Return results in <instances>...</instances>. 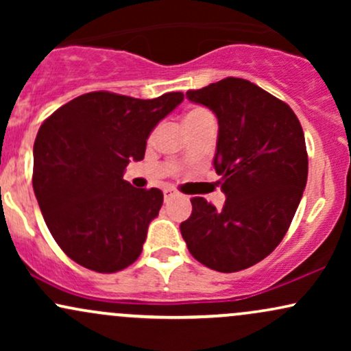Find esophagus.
I'll use <instances>...</instances> for the list:
<instances>
[{"label": "esophagus", "mask_w": 351, "mask_h": 351, "mask_svg": "<svg viewBox=\"0 0 351 351\" xmlns=\"http://www.w3.org/2000/svg\"><path fill=\"white\" fill-rule=\"evenodd\" d=\"M176 195H178V191H175V189H173V188H165V189H163V196H165V201H168V199L175 198Z\"/></svg>", "instance_id": "34e87169"}]
</instances>
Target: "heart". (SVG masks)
I'll list each match as a JSON object with an SVG mask.
<instances>
[{
  "label": "heart",
  "instance_id": "b5f03b06",
  "mask_svg": "<svg viewBox=\"0 0 351 351\" xmlns=\"http://www.w3.org/2000/svg\"><path fill=\"white\" fill-rule=\"evenodd\" d=\"M209 120H213V117L208 110H204V108H199V107L191 108V110L186 112V115H184V127L191 128L203 122H209Z\"/></svg>",
  "mask_w": 351,
  "mask_h": 351
}]
</instances>
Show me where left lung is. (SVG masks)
<instances>
[{"mask_svg":"<svg viewBox=\"0 0 351 351\" xmlns=\"http://www.w3.org/2000/svg\"><path fill=\"white\" fill-rule=\"evenodd\" d=\"M186 99L217 119L213 165L226 201L216 209L191 198L181 236L206 267L243 271L279 245L299 208L308 175L304 130L287 104L244 79L188 90Z\"/></svg>","mask_w":351,"mask_h":351,"instance_id":"left-lung-1","label":"left lung"}]
</instances>
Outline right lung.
I'll use <instances>...</instances> for the list:
<instances>
[{
  "label": "right lung",
  "mask_w": 351,
  "mask_h": 351,
  "mask_svg": "<svg viewBox=\"0 0 351 351\" xmlns=\"http://www.w3.org/2000/svg\"><path fill=\"white\" fill-rule=\"evenodd\" d=\"M181 102V92L152 100L88 92L41 125L34 195L52 237L72 261L110 274L138 259L163 193L136 189L123 173L130 160H143L153 128Z\"/></svg>",
  "instance_id": "add662e5"
}]
</instances>
